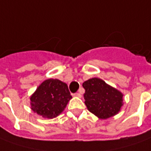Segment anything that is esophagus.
Returning <instances> with one entry per match:
<instances>
[{"label":"esophagus","instance_id":"1","mask_svg":"<svg viewBox=\"0 0 151 151\" xmlns=\"http://www.w3.org/2000/svg\"><path fill=\"white\" fill-rule=\"evenodd\" d=\"M73 96H76V97H81L82 96H81V93H79V92H77V93L73 94Z\"/></svg>","mask_w":151,"mask_h":151}]
</instances>
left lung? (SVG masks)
Masks as SVG:
<instances>
[{"instance_id":"obj_1","label":"left lung","mask_w":151,"mask_h":151,"mask_svg":"<svg viewBox=\"0 0 151 151\" xmlns=\"http://www.w3.org/2000/svg\"><path fill=\"white\" fill-rule=\"evenodd\" d=\"M87 109L100 119H107L119 114L123 105V94L98 78L83 83Z\"/></svg>"}]
</instances>
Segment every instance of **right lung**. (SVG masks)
<instances>
[{"mask_svg": "<svg viewBox=\"0 0 151 151\" xmlns=\"http://www.w3.org/2000/svg\"><path fill=\"white\" fill-rule=\"evenodd\" d=\"M72 96L68 85L59 79H46L30 96L32 110L46 119H53L65 110Z\"/></svg>", "mask_w": 151, "mask_h": 151, "instance_id": "obj_1", "label": "right lung"}]
</instances>
